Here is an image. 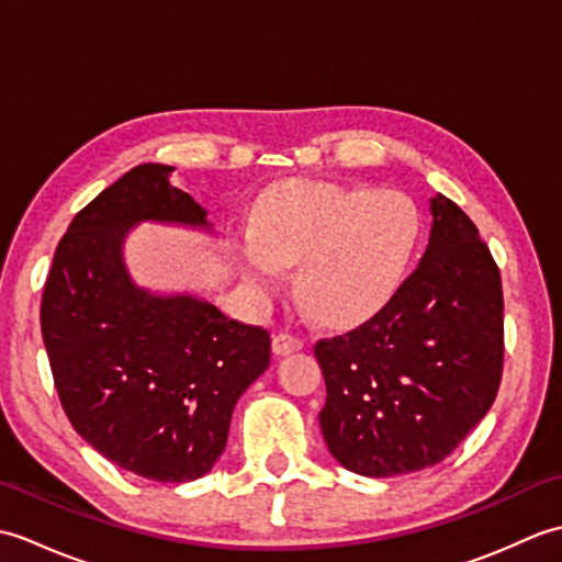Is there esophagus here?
Masks as SVG:
<instances>
[{
	"label": "esophagus",
	"instance_id": "1",
	"mask_svg": "<svg viewBox=\"0 0 562 562\" xmlns=\"http://www.w3.org/2000/svg\"><path fill=\"white\" fill-rule=\"evenodd\" d=\"M304 348V340L302 338H296V336H292V333H278V336L272 338V352L278 355V357H284V355H292V352H296V350H302Z\"/></svg>",
	"mask_w": 562,
	"mask_h": 562
}]
</instances>
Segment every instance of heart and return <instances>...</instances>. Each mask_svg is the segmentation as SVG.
Wrapping results in <instances>:
<instances>
[{
    "label": "heart",
    "instance_id": "1",
    "mask_svg": "<svg viewBox=\"0 0 562 562\" xmlns=\"http://www.w3.org/2000/svg\"><path fill=\"white\" fill-rule=\"evenodd\" d=\"M420 217L413 202L374 188L294 186L262 205L256 236L238 241L248 290L268 300L282 268H296V294L321 324L352 326L381 312L411 270Z\"/></svg>",
    "mask_w": 562,
    "mask_h": 562
}]
</instances>
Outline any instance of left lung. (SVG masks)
<instances>
[{"label": "left lung", "instance_id": "8db88e82", "mask_svg": "<svg viewBox=\"0 0 562 562\" xmlns=\"http://www.w3.org/2000/svg\"><path fill=\"white\" fill-rule=\"evenodd\" d=\"M429 212L425 256L391 302L314 348L328 451L369 479L445 461L491 411L503 379L499 270L459 205L437 195Z\"/></svg>", "mask_w": 562, "mask_h": 562}]
</instances>
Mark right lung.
Segmentation results:
<instances>
[{
  "mask_svg": "<svg viewBox=\"0 0 562 562\" xmlns=\"http://www.w3.org/2000/svg\"><path fill=\"white\" fill-rule=\"evenodd\" d=\"M171 173L139 164L71 220L43 290L41 330L71 427L130 473L186 483L220 459L236 401L270 364V336L195 294H157L130 278L133 226L212 232Z\"/></svg>",
  "mask_w": 562,
  "mask_h": 562,
  "instance_id": "add662e5",
  "label": "right lung"
}]
</instances>
